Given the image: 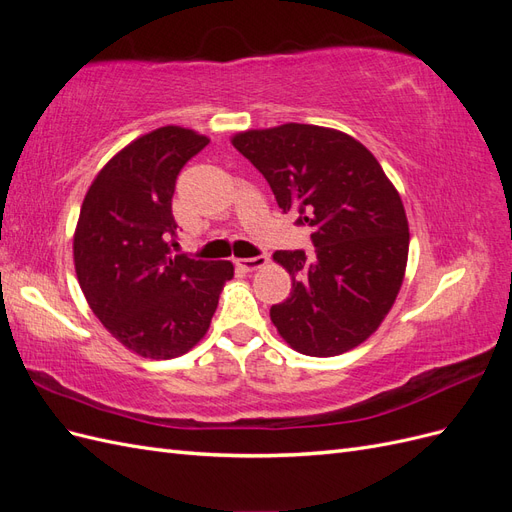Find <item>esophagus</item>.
<instances>
[{
    "label": "esophagus",
    "instance_id": "1",
    "mask_svg": "<svg viewBox=\"0 0 512 512\" xmlns=\"http://www.w3.org/2000/svg\"><path fill=\"white\" fill-rule=\"evenodd\" d=\"M269 262L267 256H256V258H237V267L245 273H252V271H258L262 269Z\"/></svg>",
    "mask_w": 512,
    "mask_h": 512
}]
</instances>
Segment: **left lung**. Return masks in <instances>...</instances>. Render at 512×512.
<instances>
[{"instance_id":"left-lung-1","label":"left lung","mask_w":512,"mask_h":512,"mask_svg":"<svg viewBox=\"0 0 512 512\" xmlns=\"http://www.w3.org/2000/svg\"><path fill=\"white\" fill-rule=\"evenodd\" d=\"M230 143L271 185L282 211L312 228L314 252L273 254L292 280L271 307L284 342L307 356L344 354L374 335L408 265V218L393 181L350 134L309 123L245 130Z\"/></svg>"}]
</instances>
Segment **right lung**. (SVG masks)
I'll return each mask as SVG.
<instances>
[{"label":"right lung","mask_w":512,"mask_h":512,"mask_svg":"<svg viewBox=\"0 0 512 512\" xmlns=\"http://www.w3.org/2000/svg\"><path fill=\"white\" fill-rule=\"evenodd\" d=\"M207 143L205 134L181 126L134 138L91 181L74 228L76 280L91 312L143 359L190 352L235 277L230 260L170 256L175 181Z\"/></svg>","instance_id":"obj_1"}]
</instances>
